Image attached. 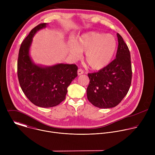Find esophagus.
<instances>
[{
	"instance_id": "obj_1",
	"label": "esophagus",
	"mask_w": 155,
	"mask_h": 155,
	"mask_svg": "<svg viewBox=\"0 0 155 155\" xmlns=\"http://www.w3.org/2000/svg\"><path fill=\"white\" fill-rule=\"evenodd\" d=\"M77 73H78V75H80L84 74V71H83L82 69H79L78 70V71H77Z\"/></svg>"
}]
</instances>
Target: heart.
<instances>
[{"label":"heart","instance_id":"b5f03b06","mask_svg":"<svg viewBox=\"0 0 155 155\" xmlns=\"http://www.w3.org/2000/svg\"><path fill=\"white\" fill-rule=\"evenodd\" d=\"M68 48L74 60L80 59L82 52H86L85 59L88 65L93 69L99 70L111 62L116 53L117 43L112 35L90 32L81 35L76 41H70Z\"/></svg>","mask_w":155,"mask_h":155}]
</instances>
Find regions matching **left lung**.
Here are the masks:
<instances>
[{"label": "left lung", "instance_id": "1", "mask_svg": "<svg viewBox=\"0 0 155 155\" xmlns=\"http://www.w3.org/2000/svg\"><path fill=\"white\" fill-rule=\"evenodd\" d=\"M117 35L116 58L97 72L87 74L90 80L86 90L87 99L100 108L117 106L127 94L131 84L130 52L122 37L118 33Z\"/></svg>", "mask_w": 155, "mask_h": 155}]
</instances>
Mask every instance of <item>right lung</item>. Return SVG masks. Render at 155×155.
I'll list each match as a JSON object with an SVG mask.
<instances>
[{"label":"right lung","instance_id":"obj_1","mask_svg":"<svg viewBox=\"0 0 155 155\" xmlns=\"http://www.w3.org/2000/svg\"><path fill=\"white\" fill-rule=\"evenodd\" d=\"M48 23L35 27L21 43L18 59V77L22 90L34 105L53 107L65 98L68 87L77 77L75 64L58 63L46 66L35 64L30 54L33 37Z\"/></svg>","mask_w":155,"mask_h":155}]
</instances>
